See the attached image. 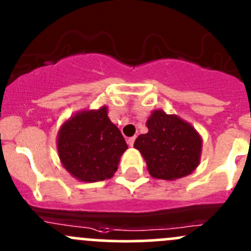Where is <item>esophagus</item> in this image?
Masks as SVG:
<instances>
[{
  "mask_svg": "<svg viewBox=\"0 0 251 251\" xmlns=\"http://www.w3.org/2000/svg\"><path fill=\"white\" fill-rule=\"evenodd\" d=\"M134 141H135V136H131V138L126 139V144H128L130 147L134 145Z\"/></svg>",
  "mask_w": 251,
  "mask_h": 251,
  "instance_id": "esophagus-1",
  "label": "esophagus"
}]
</instances>
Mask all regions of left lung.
<instances>
[{"label": "left lung", "mask_w": 251, "mask_h": 251, "mask_svg": "<svg viewBox=\"0 0 251 251\" xmlns=\"http://www.w3.org/2000/svg\"><path fill=\"white\" fill-rule=\"evenodd\" d=\"M146 126L149 131L136 138L134 147L140 151L152 177L172 181L195 172L203 143L195 126L159 108L152 111Z\"/></svg>", "instance_id": "8db88e82"}]
</instances>
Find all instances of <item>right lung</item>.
Instances as JSON below:
<instances>
[{
    "instance_id": "add662e5",
    "label": "right lung",
    "mask_w": 251,
    "mask_h": 251,
    "mask_svg": "<svg viewBox=\"0 0 251 251\" xmlns=\"http://www.w3.org/2000/svg\"><path fill=\"white\" fill-rule=\"evenodd\" d=\"M56 147L61 164L72 176L97 182L113 176L128 145L104 105L78 111L66 120L58 131Z\"/></svg>"
}]
</instances>
